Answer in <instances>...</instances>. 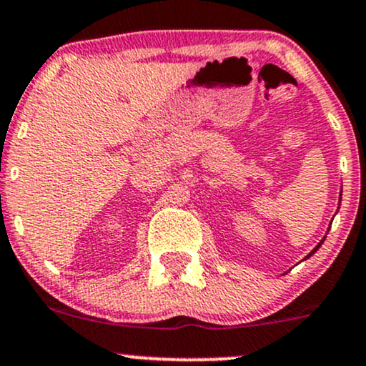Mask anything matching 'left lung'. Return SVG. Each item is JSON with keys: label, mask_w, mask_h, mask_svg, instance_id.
Here are the masks:
<instances>
[{"label": "left lung", "mask_w": 366, "mask_h": 366, "mask_svg": "<svg viewBox=\"0 0 366 366\" xmlns=\"http://www.w3.org/2000/svg\"><path fill=\"white\" fill-rule=\"evenodd\" d=\"M322 242H324V240H320V244H322ZM320 244H319V245H317V247H315V249H314V250H312V252H310V254H309V255H307V257H310V255H312V254H314V252H315V250H317V249H319V247H320Z\"/></svg>", "instance_id": "1"}]
</instances>
